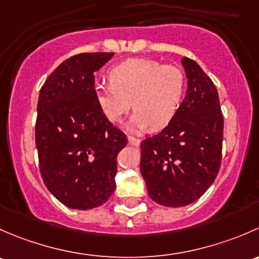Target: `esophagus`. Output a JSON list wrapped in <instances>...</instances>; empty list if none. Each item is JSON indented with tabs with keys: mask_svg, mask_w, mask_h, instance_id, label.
<instances>
[{
	"mask_svg": "<svg viewBox=\"0 0 259 259\" xmlns=\"http://www.w3.org/2000/svg\"><path fill=\"white\" fill-rule=\"evenodd\" d=\"M128 143H130L131 146H135V147H138V146H140V143H141V140L132 137V136H128Z\"/></svg>",
	"mask_w": 259,
	"mask_h": 259,
	"instance_id": "1",
	"label": "esophagus"
}]
</instances>
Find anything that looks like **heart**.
<instances>
[{
  "label": "heart",
  "instance_id": "heart-1",
  "mask_svg": "<svg viewBox=\"0 0 259 259\" xmlns=\"http://www.w3.org/2000/svg\"><path fill=\"white\" fill-rule=\"evenodd\" d=\"M110 84H96L95 101L101 113L119 123L133 110L131 128L158 131L167 127L180 111L186 92L185 72L176 65L149 58H130L108 72ZM133 105H130V101Z\"/></svg>",
  "mask_w": 259,
  "mask_h": 259
}]
</instances>
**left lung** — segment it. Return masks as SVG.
Wrapping results in <instances>:
<instances>
[{"label": "left lung", "instance_id": "obj_1", "mask_svg": "<svg viewBox=\"0 0 259 259\" xmlns=\"http://www.w3.org/2000/svg\"><path fill=\"white\" fill-rule=\"evenodd\" d=\"M187 93L177 116L141 142V173L158 204L183 207L215 180L222 161L223 114L212 79L196 61L182 58Z\"/></svg>", "mask_w": 259, "mask_h": 259}]
</instances>
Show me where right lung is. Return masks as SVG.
I'll return each instance as SVG.
<instances>
[{
    "instance_id": "obj_1",
    "label": "right lung",
    "mask_w": 259,
    "mask_h": 259,
    "mask_svg": "<svg viewBox=\"0 0 259 259\" xmlns=\"http://www.w3.org/2000/svg\"><path fill=\"white\" fill-rule=\"evenodd\" d=\"M114 53H79L63 61L39 90L36 147L41 177L61 203L91 209L116 188L117 154L127 136L95 101V72Z\"/></svg>"
}]
</instances>
